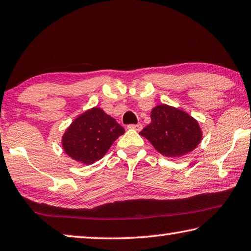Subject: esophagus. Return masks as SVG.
Instances as JSON below:
<instances>
[{
	"label": "esophagus",
	"mask_w": 251,
	"mask_h": 251,
	"mask_svg": "<svg viewBox=\"0 0 251 251\" xmlns=\"http://www.w3.org/2000/svg\"><path fill=\"white\" fill-rule=\"evenodd\" d=\"M127 127H128L129 129H135V130H137V132H140V130H142V128H143V125L142 124H130Z\"/></svg>",
	"instance_id": "obj_1"
}]
</instances>
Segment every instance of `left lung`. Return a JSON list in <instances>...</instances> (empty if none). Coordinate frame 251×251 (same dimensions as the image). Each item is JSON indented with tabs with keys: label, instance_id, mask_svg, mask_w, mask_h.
Listing matches in <instances>:
<instances>
[{
	"label": "left lung",
	"instance_id": "left-lung-1",
	"mask_svg": "<svg viewBox=\"0 0 251 251\" xmlns=\"http://www.w3.org/2000/svg\"><path fill=\"white\" fill-rule=\"evenodd\" d=\"M151 118V124L140 134L164 156L180 157L200 144L202 133L199 123L185 111L158 105L152 109Z\"/></svg>",
	"mask_w": 251,
	"mask_h": 251
}]
</instances>
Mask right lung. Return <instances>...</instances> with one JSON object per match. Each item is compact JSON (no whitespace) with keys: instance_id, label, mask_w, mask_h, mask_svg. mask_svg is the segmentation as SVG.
Here are the masks:
<instances>
[{"instance_id":"obj_1","label":"right lung","mask_w":251,"mask_h":251,"mask_svg":"<svg viewBox=\"0 0 251 251\" xmlns=\"http://www.w3.org/2000/svg\"><path fill=\"white\" fill-rule=\"evenodd\" d=\"M124 133L125 129L113 117L95 107L75 118L68 127L62 137V147L74 160L93 164Z\"/></svg>"}]
</instances>
